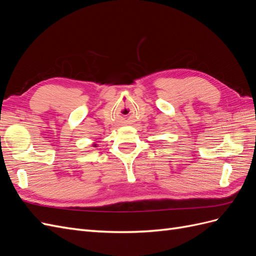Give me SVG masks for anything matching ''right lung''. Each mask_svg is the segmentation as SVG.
<instances>
[{"label": "right lung", "instance_id": "1", "mask_svg": "<svg viewBox=\"0 0 256 256\" xmlns=\"http://www.w3.org/2000/svg\"><path fill=\"white\" fill-rule=\"evenodd\" d=\"M95 146H96V144H95Z\"/></svg>", "mask_w": 256, "mask_h": 256}]
</instances>
